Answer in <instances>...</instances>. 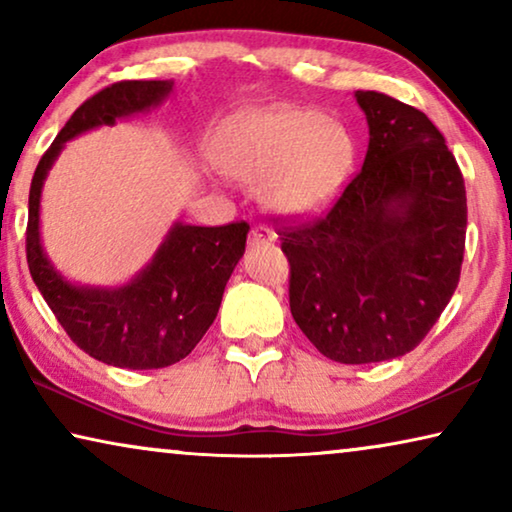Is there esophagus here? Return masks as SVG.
Returning a JSON list of instances; mask_svg holds the SVG:
<instances>
[{"mask_svg":"<svg viewBox=\"0 0 512 512\" xmlns=\"http://www.w3.org/2000/svg\"><path fill=\"white\" fill-rule=\"evenodd\" d=\"M277 235H274L268 226H254L249 233V244H261V242H272Z\"/></svg>","mask_w":512,"mask_h":512,"instance_id":"34e87169","label":"esophagus"}]
</instances>
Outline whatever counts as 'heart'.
I'll return each instance as SVG.
<instances>
[{
  "mask_svg": "<svg viewBox=\"0 0 512 512\" xmlns=\"http://www.w3.org/2000/svg\"><path fill=\"white\" fill-rule=\"evenodd\" d=\"M226 168L244 184H263V198L286 217H311L342 194L355 161L344 124L311 108L251 115L231 131Z\"/></svg>",
  "mask_w": 512,
  "mask_h": 512,
  "instance_id": "b5f03b06",
  "label": "heart"
}]
</instances>
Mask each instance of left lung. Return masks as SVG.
<instances>
[{
    "label": "left lung",
    "instance_id": "8db88e82",
    "mask_svg": "<svg viewBox=\"0 0 512 512\" xmlns=\"http://www.w3.org/2000/svg\"><path fill=\"white\" fill-rule=\"evenodd\" d=\"M355 99L369 124L362 170L328 212L277 233L295 323L325 358L367 365L413 351L453 298L466 189L425 113L381 92Z\"/></svg>",
    "mask_w": 512,
    "mask_h": 512
}]
</instances>
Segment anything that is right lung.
Masks as SVG:
<instances>
[{
	"mask_svg": "<svg viewBox=\"0 0 512 512\" xmlns=\"http://www.w3.org/2000/svg\"><path fill=\"white\" fill-rule=\"evenodd\" d=\"M173 90V80H120L90 96L43 154L29 187L27 265L66 335L92 358L122 369H161L194 351L217 318L226 281L244 254L249 224L191 226L177 221L145 270L115 288L76 286L41 247L39 210L48 170L66 140L145 113Z\"/></svg>",
	"mask_w": 512,
	"mask_h": 512,
	"instance_id": "1",
	"label": "right lung"
}]
</instances>
